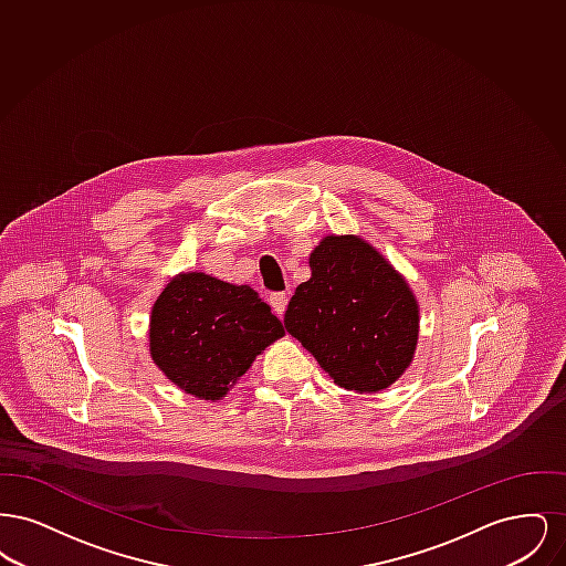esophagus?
Here are the masks:
<instances>
[{"label": "esophagus", "instance_id": "1", "mask_svg": "<svg viewBox=\"0 0 566 566\" xmlns=\"http://www.w3.org/2000/svg\"><path fill=\"white\" fill-rule=\"evenodd\" d=\"M270 305L277 316H282L286 312V305H289V295L286 293H273V295H270Z\"/></svg>", "mask_w": 566, "mask_h": 566}]
</instances>
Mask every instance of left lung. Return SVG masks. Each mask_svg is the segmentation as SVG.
Returning <instances> with one entry per match:
<instances>
[{"mask_svg":"<svg viewBox=\"0 0 566 566\" xmlns=\"http://www.w3.org/2000/svg\"><path fill=\"white\" fill-rule=\"evenodd\" d=\"M310 270L284 314L286 331L337 386L358 395L390 388L418 348L420 305L409 282L360 235H324Z\"/></svg>","mask_w":566,"mask_h":566,"instance_id":"left-lung-1","label":"left lung"}]
</instances>
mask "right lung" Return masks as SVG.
Segmentation results:
<instances>
[{"instance_id":"right-lung-1","label":"right lung","mask_w":566,"mask_h":566,"mask_svg":"<svg viewBox=\"0 0 566 566\" xmlns=\"http://www.w3.org/2000/svg\"><path fill=\"white\" fill-rule=\"evenodd\" d=\"M284 326L248 284L180 271L157 296L148 342L155 365L199 401H220Z\"/></svg>"}]
</instances>
